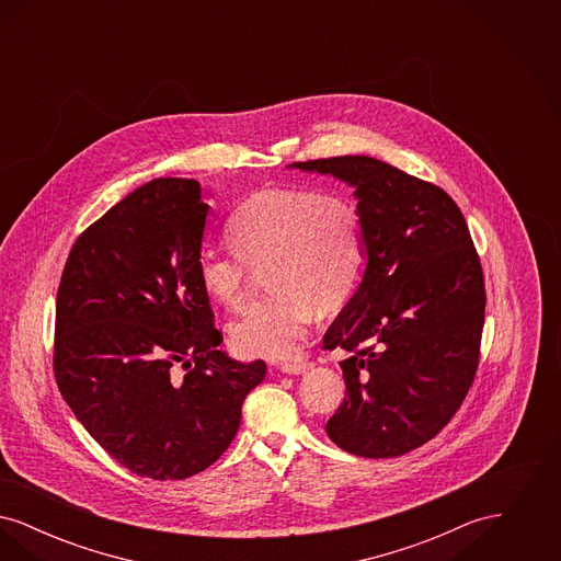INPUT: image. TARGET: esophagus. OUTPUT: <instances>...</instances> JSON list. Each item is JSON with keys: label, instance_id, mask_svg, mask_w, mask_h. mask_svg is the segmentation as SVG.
<instances>
[{"label": "esophagus", "instance_id": "esophagus-1", "mask_svg": "<svg viewBox=\"0 0 561 561\" xmlns=\"http://www.w3.org/2000/svg\"><path fill=\"white\" fill-rule=\"evenodd\" d=\"M279 368H282V373L286 374H302L313 368V362H309V359H294V362H284Z\"/></svg>", "mask_w": 561, "mask_h": 561}]
</instances>
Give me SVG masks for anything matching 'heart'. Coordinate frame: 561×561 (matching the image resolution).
Instances as JSON below:
<instances>
[{
    "label": "heart",
    "mask_w": 561,
    "mask_h": 561,
    "mask_svg": "<svg viewBox=\"0 0 561 561\" xmlns=\"http://www.w3.org/2000/svg\"><path fill=\"white\" fill-rule=\"evenodd\" d=\"M225 231L233 252L204 248L197 256L202 293L227 309H240L254 271L265 267L273 288L231 325V343L245 357H290L318 307L339 309L364 268V214L341 191H261L229 218Z\"/></svg>",
    "instance_id": "heart-1"
}]
</instances>
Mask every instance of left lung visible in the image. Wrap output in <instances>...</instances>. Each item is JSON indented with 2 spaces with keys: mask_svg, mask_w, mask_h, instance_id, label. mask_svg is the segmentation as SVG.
<instances>
[{
  "mask_svg": "<svg viewBox=\"0 0 561 561\" xmlns=\"http://www.w3.org/2000/svg\"><path fill=\"white\" fill-rule=\"evenodd\" d=\"M355 187L368 265L323 347L343 348L345 400L325 423L345 453H410L450 423L480 366L485 286L453 197L396 165L343 156L294 161Z\"/></svg>",
  "mask_w": 561,
  "mask_h": 561,
  "instance_id": "1",
  "label": "left lung"
}]
</instances>
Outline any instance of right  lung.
<instances>
[{
    "label": "right lung",
    "mask_w": 561,
    "mask_h": 561,
    "mask_svg": "<svg viewBox=\"0 0 561 561\" xmlns=\"http://www.w3.org/2000/svg\"><path fill=\"white\" fill-rule=\"evenodd\" d=\"M208 216L193 179H156L73 243L54 321V376L99 446L140 478L185 480L229 448L263 359L218 345L197 279Z\"/></svg>",
    "instance_id": "1"
}]
</instances>
